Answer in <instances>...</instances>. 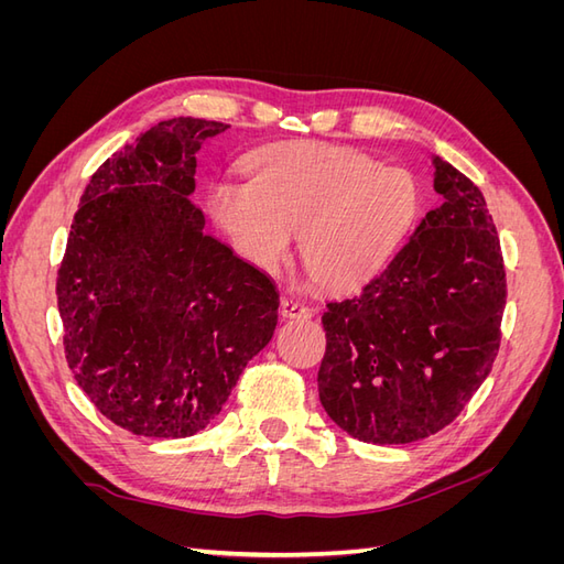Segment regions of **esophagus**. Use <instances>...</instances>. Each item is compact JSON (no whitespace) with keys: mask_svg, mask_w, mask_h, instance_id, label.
I'll list each match as a JSON object with an SVG mask.
<instances>
[{"mask_svg":"<svg viewBox=\"0 0 564 564\" xmlns=\"http://www.w3.org/2000/svg\"><path fill=\"white\" fill-rule=\"evenodd\" d=\"M280 313L289 319H308L311 317V308L303 305L301 301L292 299V296H282L280 299Z\"/></svg>","mask_w":564,"mask_h":564,"instance_id":"obj_1","label":"esophagus"}]
</instances>
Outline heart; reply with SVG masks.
Returning a JSON list of instances; mask_svg holds the SVG:
<instances>
[{"label":"heart","mask_w":564,"mask_h":564,"mask_svg":"<svg viewBox=\"0 0 564 564\" xmlns=\"http://www.w3.org/2000/svg\"><path fill=\"white\" fill-rule=\"evenodd\" d=\"M249 181H214L204 209L235 253L275 275L301 242L303 268L334 292L388 265L419 212L414 178L362 152L319 141L270 145L247 160Z\"/></svg>","instance_id":"obj_1"}]
</instances>
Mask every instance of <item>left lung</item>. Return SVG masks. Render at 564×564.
<instances>
[{"instance_id":"left-lung-1","label":"left lung","mask_w":564,"mask_h":564,"mask_svg":"<svg viewBox=\"0 0 564 564\" xmlns=\"http://www.w3.org/2000/svg\"><path fill=\"white\" fill-rule=\"evenodd\" d=\"M440 207L379 278L322 315L324 412L371 445H406L449 425L489 377L501 340L506 270L487 202L433 155Z\"/></svg>"}]
</instances>
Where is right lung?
Here are the masks:
<instances>
[{
  "label": "right lung",
  "mask_w": 564,
  "mask_h": 564,
  "mask_svg": "<svg viewBox=\"0 0 564 564\" xmlns=\"http://www.w3.org/2000/svg\"><path fill=\"white\" fill-rule=\"evenodd\" d=\"M230 124L174 117L98 166L56 296L65 360L106 419L143 437L207 429L272 338L280 292L204 232L197 152Z\"/></svg>",
  "instance_id": "right-lung-1"
}]
</instances>
